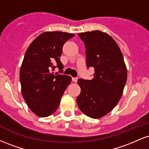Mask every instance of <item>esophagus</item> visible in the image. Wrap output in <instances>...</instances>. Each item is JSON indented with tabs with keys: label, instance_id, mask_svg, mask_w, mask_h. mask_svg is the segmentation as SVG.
I'll list each match as a JSON object with an SVG mask.
<instances>
[{
	"label": "esophagus",
	"instance_id": "esophagus-1",
	"mask_svg": "<svg viewBox=\"0 0 149 149\" xmlns=\"http://www.w3.org/2000/svg\"><path fill=\"white\" fill-rule=\"evenodd\" d=\"M78 78H73V77L72 78V80H73V82H76L77 81H78Z\"/></svg>",
	"mask_w": 149,
	"mask_h": 149
}]
</instances>
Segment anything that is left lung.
I'll return each mask as SVG.
<instances>
[{
    "mask_svg": "<svg viewBox=\"0 0 149 149\" xmlns=\"http://www.w3.org/2000/svg\"><path fill=\"white\" fill-rule=\"evenodd\" d=\"M85 46L87 67L94 68L92 80L78 79V107L85 115L99 119L110 112L122 96L127 69L121 50L108 34L99 30L78 33Z\"/></svg>",
    "mask_w": 149,
    "mask_h": 149,
    "instance_id": "8db88e82",
    "label": "left lung"
}]
</instances>
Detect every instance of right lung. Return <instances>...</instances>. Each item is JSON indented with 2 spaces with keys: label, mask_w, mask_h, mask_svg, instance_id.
<instances>
[{
  "label": "right lung",
  "mask_w": 149,
  "mask_h": 149,
  "mask_svg": "<svg viewBox=\"0 0 149 149\" xmlns=\"http://www.w3.org/2000/svg\"><path fill=\"white\" fill-rule=\"evenodd\" d=\"M74 34L46 32L36 38L28 48L20 69L23 97L36 115L46 117L53 114L60 105L70 76L51 73L55 67L63 71L60 61L64 43Z\"/></svg>",
  "instance_id": "1"
}]
</instances>
